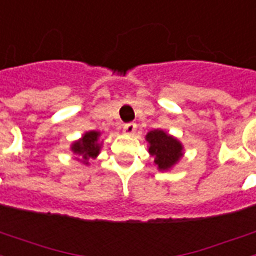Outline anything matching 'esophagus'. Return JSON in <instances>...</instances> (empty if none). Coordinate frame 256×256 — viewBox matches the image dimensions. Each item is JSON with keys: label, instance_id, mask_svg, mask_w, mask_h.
<instances>
[{"label": "esophagus", "instance_id": "34e87169", "mask_svg": "<svg viewBox=\"0 0 256 256\" xmlns=\"http://www.w3.org/2000/svg\"><path fill=\"white\" fill-rule=\"evenodd\" d=\"M124 134L125 135H134L135 134V131H136V124H134V122H130V124H125L124 125Z\"/></svg>", "mask_w": 256, "mask_h": 256}]
</instances>
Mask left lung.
I'll return each instance as SVG.
<instances>
[{"label":"left lung","mask_w":256,"mask_h":256,"mask_svg":"<svg viewBox=\"0 0 256 256\" xmlns=\"http://www.w3.org/2000/svg\"><path fill=\"white\" fill-rule=\"evenodd\" d=\"M148 153L154 157V164L161 172L171 171L184 154V148L179 139L162 130H154L146 135Z\"/></svg>","instance_id":"1"}]
</instances>
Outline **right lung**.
Returning a JSON list of instances; mask_svg holds the SVG:
<instances>
[{
	"label": "right lung",
	"instance_id": "1",
	"mask_svg": "<svg viewBox=\"0 0 256 256\" xmlns=\"http://www.w3.org/2000/svg\"><path fill=\"white\" fill-rule=\"evenodd\" d=\"M100 138H102V132L88 131L78 140L72 143L70 150L76 156V160L82 162L84 166H90V161L95 160L100 154L103 146V140H100Z\"/></svg>",
	"mask_w": 256,
	"mask_h": 256
}]
</instances>
